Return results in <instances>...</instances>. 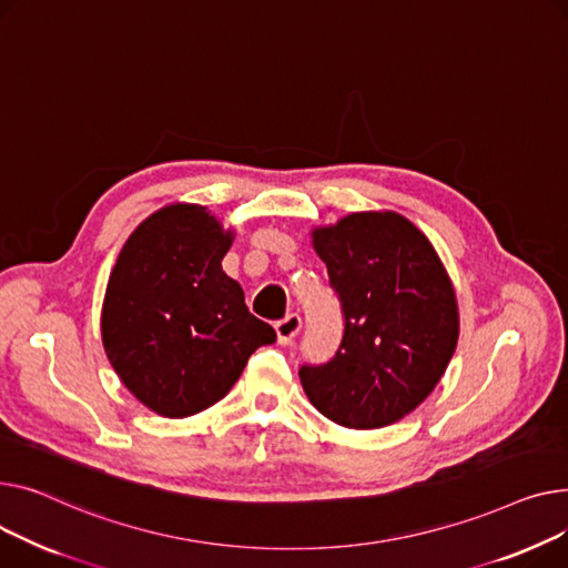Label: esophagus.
Masks as SVG:
<instances>
[{"label":"esophagus","instance_id":"1","mask_svg":"<svg viewBox=\"0 0 568 568\" xmlns=\"http://www.w3.org/2000/svg\"><path fill=\"white\" fill-rule=\"evenodd\" d=\"M300 327H303V318H300L297 314H288V316H284L282 321H277V323H275L277 342H280L282 346H288V344L297 337Z\"/></svg>","mask_w":568,"mask_h":568}]
</instances>
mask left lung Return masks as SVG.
<instances>
[{
	"label": "left lung",
	"instance_id": "8db88e82",
	"mask_svg": "<svg viewBox=\"0 0 568 568\" xmlns=\"http://www.w3.org/2000/svg\"><path fill=\"white\" fill-rule=\"evenodd\" d=\"M335 288L344 337L329 362L300 366L318 413L346 428H381L413 413L447 369L458 307L440 256L392 211L351 213L312 231Z\"/></svg>",
	"mask_w": 568,
	"mask_h": 568
}]
</instances>
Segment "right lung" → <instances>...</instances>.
<instances>
[{
	"instance_id": "obj_1",
	"label": "right lung",
	"mask_w": 568,
	"mask_h": 568,
	"mask_svg": "<svg viewBox=\"0 0 568 568\" xmlns=\"http://www.w3.org/2000/svg\"><path fill=\"white\" fill-rule=\"evenodd\" d=\"M233 231L204 206L172 204L125 241L108 282L100 332L121 383L162 417L211 408L250 355L277 339L222 271Z\"/></svg>"
}]
</instances>
